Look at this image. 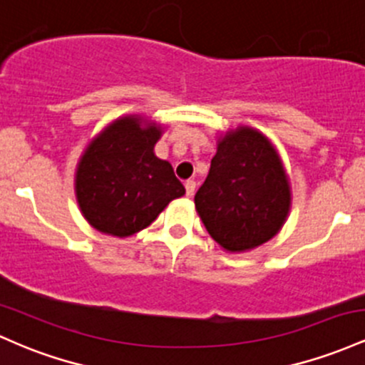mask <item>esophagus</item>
Segmentation results:
<instances>
[{
    "label": "esophagus",
    "instance_id": "obj_1",
    "mask_svg": "<svg viewBox=\"0 0 365 365\" xmlns=\"http://www.w3.org/2000/svg\"><path fill=\"white\" fill-rule=\"evenodd\" d=\"M184 187H186V195L187 196H193L195 190H196V182L193 181V179H190V181L184 182Z\"/></svg>",
    "mask_w": 365,
    "mask_h": 365
}]
</instances>
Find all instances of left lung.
I'll use <instances>...</instances> for the list:
<instances>
[{
	"label": "left lung",
	"mask_w": 365,
	"mask_h": 365,
	"mask_svg": "<svg viewBox=\"0 0 365 365\" xmlns=\"http://www.w3.org/2000/svg\"><path fill=\"white\" fill-rule=\"evenodd\" d=\"M195 205L208 235L227 252H247L276 236L292 191L272 143L248 125L227 130L217 141Z\"/></svg>",
	"instance_id": "left-lung-1"
}]
</instances>
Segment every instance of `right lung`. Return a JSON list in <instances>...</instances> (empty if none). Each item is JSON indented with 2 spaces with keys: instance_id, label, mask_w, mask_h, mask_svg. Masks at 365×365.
I'll list each match as a JSON object with an SVG mask.
<instances>
[{
  "instance_id": "right-lung-1",
  "label": "right lung",
  "mask_w": 365,
  "mask_h": 365,
  "mask_svg": "<svg viewBox=\"0 0 365 365\" xmlns=\"http://www.w3.org/2000/svg\"><path fill=\"white\" fill-rule=\"evenodd\" d=\"M162 125L139 115L113 120L77 163L76 196L94 229L117 237L148 227L186 193L167 160L155 155Z\"/></svg>"
}]
</instances>
